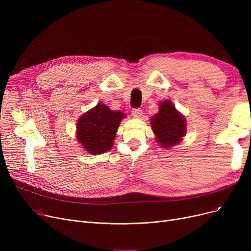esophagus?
<instances>
[{
	"mask_svg": "<svg viewBox=\"0 0 251 251\" xmlns=\"http://www.w3.org/2000/svg\"><path fill=\"white\" fill-rule=\"evenodd\" d=\"M142 110L141 109H133L132 110V116L134 118H140L142 116Z\"/></svg>",
	"mask_w": 251,
	"mask_h": 251,
	"instance_id": "34e87169",
	"label": "esophagus"
}]
</instances>
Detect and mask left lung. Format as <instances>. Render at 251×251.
Returning a JSON list of instances; mask_svg holds the SVG:
<instances>
[{
	"label": "left lung",
	"instance_id": "8db88e82",
	"mask_svg": "<svg viewBox=\"0 0 251 251\" xmlns=\"http://www.w3.org/2000/svg\"><path fill=\"white\" fill-rule=\"evenodd\" d=\"M159 104V113L151 119V128L162 148L170 149L178 144L186 134V121L172 101L164 100Z\"/></svg>",
	"mask_w": 251,
	"mask_h": 251
}]
</instances>
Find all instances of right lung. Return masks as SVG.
I'll return each instance as SVG.
<instances>
[{"label": "right lung", "mask_w": 251, "mask_h": 251, "mask_svg": "<svg viewBox=\"0 0 251 251\" xmlns=\"http://www.w3.org/2000/svg\"><path fill=\"white\" fill-rule=\"evenodd\" d=\"M121 111H112L103 103L83 114L77 121V139L90 154H100L110 151L122 119Z\"/></svg>", "instance_id": "add662e5"}]
</instances>
